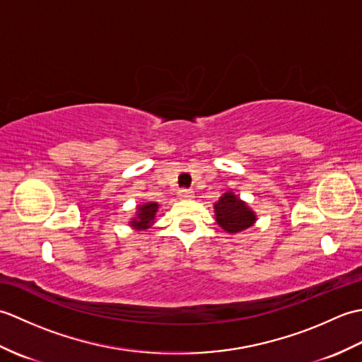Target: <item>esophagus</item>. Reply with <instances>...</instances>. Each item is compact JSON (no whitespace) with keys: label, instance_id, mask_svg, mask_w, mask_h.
Instances as JSON below:
<instances>
[{"label":"esophagus","instance_id":"34e87169","mask_svg":"<svg viewBox=\"0 0 362 362\" xmlns=\"http://www.w3.org/2000/svg\"><path fill=\"white\" fill-rule=\"evenodd\" d=\"M180 197H182V199H191V197H194V191L183 188V189H180Z\"/></svg>","mask_w":362,"mask_h":362}]
</instances>
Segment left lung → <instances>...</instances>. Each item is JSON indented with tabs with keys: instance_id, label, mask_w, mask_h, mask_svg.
<instances>
[{
	"instance_id": "8db88e82",
	"label": "left lung",
	"mask_w": 362,
	"mask_h": 362,
	"mask_svg": "<svg viewBox=\"0 0 362 362\" xmlns=\"http://www.w3.org/2000/svg\"><path fill=\"white\" fill-rule=\"evenodd\" d=\"M218 224L228 233L243 232L255 222V214L233 193H226L214 204Z\"/></svg>"
}]
</instances>
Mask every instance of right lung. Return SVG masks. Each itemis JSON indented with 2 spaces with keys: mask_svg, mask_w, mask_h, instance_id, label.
<instances>
[{
  "mask_svg": "<svg viewBox=\"0 0 362 362\" xmlns=\"http://www.w3.org/2000/svg\"><path fill=\"white\" fill-rule=\"evenodd\" d=\"M157 209H158L157 204H144L141 206H138V216L136 219L132 221V227L138 230L148 228L153 222V218H156Z\"/></svg>",
  "mask_w": 362,
  "mask_h": 362,
  "instance_id": "add662e5",
  "label": "right lung"
}]
</instances>
